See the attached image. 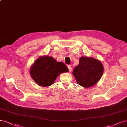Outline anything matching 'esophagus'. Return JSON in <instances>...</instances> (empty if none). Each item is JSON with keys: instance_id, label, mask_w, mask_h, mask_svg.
Instances as JSON below:
<instances>
[{"instance_id": "esophagus-1", "label": "esophagus", "mask_w": 127, "mask_h": 127, "mask_svg": "<svg viewBox=\"0 0 127 127\" xmlns=\"http://www.w3.org/2000/svg\"><path fill=\"white\" fill-rule=\"evenodd\" d=\"M68 69H69V72H71V71H72V67L70 66V65H68Z\"/></svg>"}]
</instances>
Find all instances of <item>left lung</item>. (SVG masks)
<instances>
[{
    "label": "left lung",
    "mask_w": 127,
    "mask_h": 127,
    "mask_svg": "<svg viewBox=\"0 0 127 127\" xmlns=\"http://www.w3.org/2000/svg\"><path fill=\"white\" fill-rule=\"evenodd\" d=\"M103 69L102 64L98 59L91 57L81 56L79 63L74 68L72 75L80 86L89 88L100 80Z\"/></svg>",
    "instance_id": "1"
}]
</instances>
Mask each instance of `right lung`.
<instances>
[{"label":"right lung","mask_w":127,"mask_h":127,"mask_svg":"<svg viewBox=\"0 0 127 127\" xmlns=\"http://www.w3.org/2000/svg\"><path fill=\"white\" fill-rule=\"evenodd\" d=\"M68 68L63 62H58L52 57H39L30 68V75L37 84L48 87L54 84L60 73L68 72Z\"/></svg>","instance_id":"add662e5"}]
</instances>
